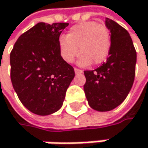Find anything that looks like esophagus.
Instances as JSON below:
<instances>
[{
  "label": "esophagus",
  "mask_w": 148,
  "mask_h": 148,
  "mask_svg": "<svg viewBox=\"0 0 148 148\" xmlns=\"http://www.w3.org/2000/svg\"><path fill=\"white\" fill-rule=\"evenodd\" d=\"M75 73H76V75H78V73H82L83 71H82V70H80V69H78V68H75Z\"/></svg>",
  "instance_id": "obj_1"
}]
</instances>
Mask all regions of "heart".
Returning <instances> with one entry per match:
<instances>
[{"instance_id":"heart-1","label":"heart","mask_w":148,"mask_h":148,"mask_svg":"<svg viewBox=\"0 0 148 148\" xmlns=\"http://www.w3.org/2000/svg\"><path fill=\"white\" fill-rule=\"evenodd\" d=\"M79 49H78V47ZM111 38L107 28L97 22H85L72 26L66 36L58 39V50L66 63H72L80 52L78 65L100 64L110 51Z\"/></svg>"}]
</instances>
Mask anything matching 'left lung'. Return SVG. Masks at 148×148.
<instances>
[{
    "label": "left lung",
    "instance_id": "left-lung-1",
    "mask_svg": "<svg viewBox=\"0 0 148 148\" xmlns=\"http://www.w3.org/2000/svg\"><path fill=\"white\" fill-rule=\"evenodd\" d=\"M110 31L109 57L99 67L84 71L83 89L92 109L99 112L113 110L128 96L135 78L137 53L130 34L123 26L106 18Z\"/></svg>",
    "mask_w": 148,
    "mask_h": 148
}]
</instances>
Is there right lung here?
Returning a JSON list of instances; mask_svg holds the SVG:
<instances>
[{"label": "right lung", "instance_id": "right-lung-1", "mask_svg": "<svg viewBox=\"0 0 148 148\" xmlns=\"http://www.w3.org/2000/svg\"><path fill=\"white\" fill-rule=\"evenodd\" d=\"M68 23L40 22L19 36L10 53V79L21 103L38 115L58 111L75 77L58 39Z\"/></svg>", "mask_w": 148, "mask_h": 148}]
</instances>
